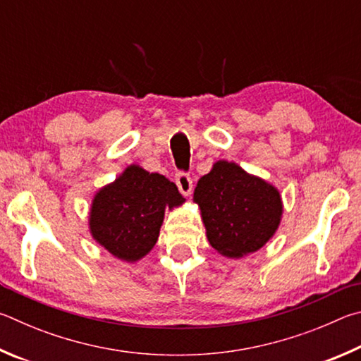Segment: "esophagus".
<instances>
[{"label": "esophagus", "mask_w": 361, "mask_h": 361, "mask_svg": "<svg viewBox=\"0 0 361 361\" xmlns=\"http://www.w3.org/2000/svg\"><path fill=\"white\" fill-rule=\"evenodd\" d=\"M176 184L177 187H179V190L182 195H185V197H188V195L192 193V188H193V182H192V177L185 174V173H179L176 176Z\"/></svg>", "instance_id": "34e87169"}]
</instances>
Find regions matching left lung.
Returning <instances> with one entry per match:
<instances>
[{"label": "left lung", "instance_id": "8db88e82", "mask_svg": "<svg viewBox=\"0 0 361 361\" xmlns=\"http://www.w3.org/2000/svg\"><path fill=\"white\" fill-rule=\"evenodd\" d=\"M193 201L206 238L220 255L243 258L260 250L279 228L281 192L235 161L219 160L198 180Z\"/></svg>", "mask_w": 361, "mask_h": 361}]
</instances>
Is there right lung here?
I'll return each mask as SVG.
<instances>
[{
	"instance_id": "add662e5",
	"label": "right lung",
	"mask_w": 361,
	"mask_h": 361,
	"mask_svg": "<svg viewBox=\"0 0 361 361\" xmlns=\"http://www.w3.org/2000/svg\"><path fill=\"white\" fill-rule=\"evenodd\" d=\"M185 203L174 182L139 164H130L111 184L93 195L88 230L94 243L126 263L154 249L164 211Z\"/></svg>"
}]
</instances>
